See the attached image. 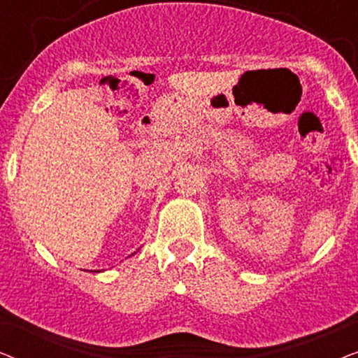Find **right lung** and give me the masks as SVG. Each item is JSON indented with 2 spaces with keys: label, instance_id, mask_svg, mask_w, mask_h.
Listing matches in <instances>:
<instances>
[{
  "label": "right lung",
  "instance_id": "right-lung-1",
  "mask_svg": "<svg viewBox=\"0 0 358 358\" xmlns=\"http://www.w3.org/2000/svg\"><path fill=\"white\" fill-rule=\"evenodd\" d=\"M94 272H101V271H94Z\"/></svg>",
  "mask_w": 358,
  "mask_h": 358
}]
</instances>
